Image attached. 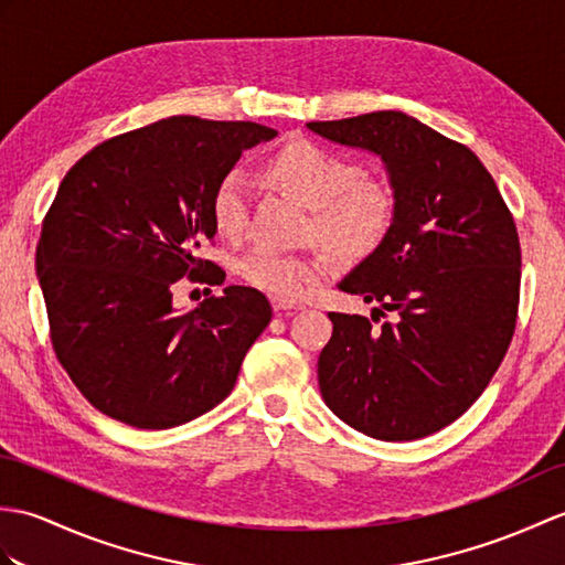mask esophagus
I'll list each match as a JSON object with an SVG mask.
<instances>
[{"mask_svg":"<svg viewBox=\"0 0 565 565\" xmlns=\"http://www.w3.org/2000/svg\"><path fill=\"white\" fill-rule=\"evenodd\" d=\"M271 306L277 312H296V310H303L300 303H291V300H284V298H274Z\"/></svg>","mask_w":565,"mask_h":565,"instance_id":"1","label":"esophagus"}]
</instances>
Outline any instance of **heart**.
I'll return each mask as SVG.
<instances>
[{"label": "heart", "mask_w": 565, "mask_h": 565, "mask_svg": "<svg viewBox=\"0 0 565 565\" xmlns=\"http://www.w3.org/2000/svg\"><path fill=\"white\" fill-rule=\"evenodd\" d=\"M265 175L298 202L310 206L308 238L342 262L371 257L392 231L397 212L395 190L375 175H361L356 163L320 143L294 139L265 161ZM214 228L238 238L247 223V192L241 175L228 173L212 192ZM318 257L253 250L238 265L241 279L274 298H300L324 279Z\"/></svg>", "instance_id": "b5f03b06"}]
</instances>
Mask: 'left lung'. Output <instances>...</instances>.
Returning a JSON list of instances; mask_svg holds the SVG:
<instances>
[{
    "label": "left lung",
    "mask_w": 565,
    "mask_h": 565,
    "mask_svg": "<svg viewBox=\"0 0 565 565\" xmlns=\"http://www.w3.org/2000/svg\"><path fill=\"white\" fill-rule=\"evenodd\" d=\"M308 129L377 153L397 200L385 243L339 284L375 308L371 318L330 312L322 399L371 438L430 436L479 399L513 339V214L477 153L416 117L377 110ZM387 311L393 320L373 328Z\"/></svg>",
    "instance_id": "obj_1"
}]
</instances>
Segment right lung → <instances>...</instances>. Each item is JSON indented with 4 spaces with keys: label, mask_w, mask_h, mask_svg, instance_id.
I'll return each instance as SVG.
<instances>
[{
    "label": "right lung",
    "mask_w": 565,
    "mask_h": 565,
    "mask_svg": "<svg viewBox=\"0 0 565 565\" xmlns=\"http://www.w3.org/2000/svg\"><path fill=\"white\" fill-rule=\"evenodd\" d=\"M277 137L257 122L178 115L100 141L64 175L35 250L50 339L78 392L135 428H173L231 395L271 320L250 286L200 308L173 306L188 277L218 286L200 257L212 243V192L245 149Z\"/></svg>",
    "instance_id": "add662e5"
}]
</instances>
